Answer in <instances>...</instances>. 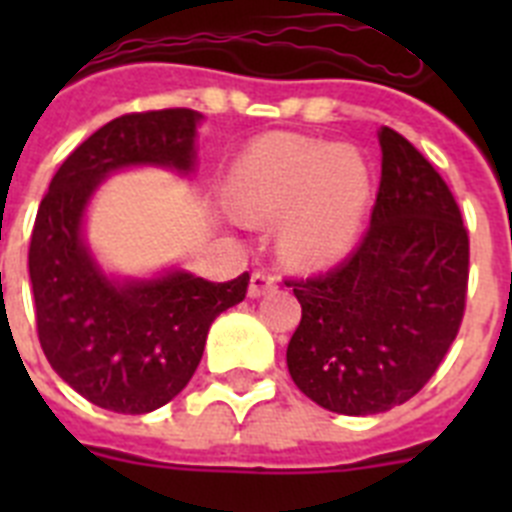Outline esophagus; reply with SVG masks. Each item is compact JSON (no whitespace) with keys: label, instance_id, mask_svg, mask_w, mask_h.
Wrapping results in <instances>:
<instances>
[{"label":"esophagus","instance_id":"34e87169","mask_svg":"<svg viewBox=\"0 0 512 512\" xmlns=\"http://www.w3.org/2000/svg\"><path fill=\"white\" fill-rule=\"evenodd\" d=\"M274 289H277V277H274V274H269V271H264V269L253 271L248 295L264 297V295H269V292H274Z\"/></svg>","mask_w":512,"mask_h":512}]
</instances>
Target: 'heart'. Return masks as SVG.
<instances>
[{"label": "heart", "mask_w": 512, "mask_h": 512, "mask_svg": "<svg viewBox=\"0 0 512 512\" xmlns=\"http://www.w3.org/2000/svg\"><path fill=\"white\" fill-rule=\"evenodd\" d=\"M228 194L241 215L282 217L284 259L320 269L354 248L369 205V171L348 148L271 135L235 161Z\"/></svg>", "instance_id": "heart-1"}]
</instances>
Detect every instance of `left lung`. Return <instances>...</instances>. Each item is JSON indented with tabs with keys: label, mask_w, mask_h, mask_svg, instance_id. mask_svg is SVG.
<instances>
[{
	"label": "left lung",
	"mask_w": 512,
	"mask_h": 512,
	"mask_svg": "<svg viewBox=\"0 0 512 512\" xmlns=\"http://www.w3.org/2000/svg\"><path fill=\"white\" fill-rule=\"evenodd\" d=\"M382 182L364 241L336 269L287 282L302 320L289 374L312 402L374 415L408 402L459 333L469 235L454 194L423 153L379 130Z\"/></svg>",
	"instance_id": "8db88e82"
}]
</instances>
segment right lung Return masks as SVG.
<instances>
[{"instance_id":"right-lung-1","label":"right lung","mask_w":512,"mask_h":512,"mask_svg":"<svg viewBox=\"0 0 512 512\" xmlns=\"http://www.w3.org/2000/svg\"><path fill=\"white\" fill-rule=\"evenodd\" d=\"M200 120L184 107L115 117L74 148L38 207L27 266L40 346L63 382L112 413L174 400L200 366L212 320L246 297L248 271L220 284L184 269L107 277L84 241L87 207L112 171L192 174Z\"/></svg>"}]
</instances>
